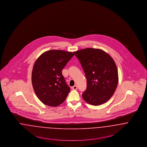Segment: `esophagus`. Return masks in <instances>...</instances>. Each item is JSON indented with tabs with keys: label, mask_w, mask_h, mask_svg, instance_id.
I'll return each instance as SVG.
<instances>
[{
	"label": "esophagus",
	"mask_w": 147,
	"mask_h": 147,
	"mask_svg": "<svg viewBox=\"0 0 147 147\" xmlns=\"http://www.w3.org/2000/svg\"><path fill=\"white\" fill-rule=\"evenodd\" d=\"M72 90H77V86L76 85H75V86H73V87H72Z\"/></svg>",
	"instance_id": "obj_1"
}]
</instances>
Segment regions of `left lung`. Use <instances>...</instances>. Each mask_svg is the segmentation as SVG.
<instances>
[{
  "mask_svg": "<svg viewBox=\"0 0 147 147\" xmlns=\"http://www.w3.org/2000/svg\"><path fill=\"white\" fill-rule=\"evenodd\" d=\"M74 53L80 61L87 81L83 99L92 105L107 102L114 94L119 82L114 60L100 49L85 48Z\"/></svg>",
  "mask_w": 147,
  "mask_h": 147,
  "instance_id": "obj_1",
  "label": "left lung"
}]
</instances>
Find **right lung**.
<instances>
[{
    "mask_svg": "<svg viewBox=\"0 0 147 147\" xmlns=\"http://www.w3.org/2000/svg\"><path fill=\"white\" fill-rule=\"evenodd\" d=\"M74 55L70 51L53 49L45 51L36 60L32 69V86L45 105L57 107L65 101L70 89L62 70Z\"/></svg>",
    "mask_w": 147,
    "mask_h": 147,
    "instance_id": "right-lung-1",
    "label": "right lung"
}]
</instances>
